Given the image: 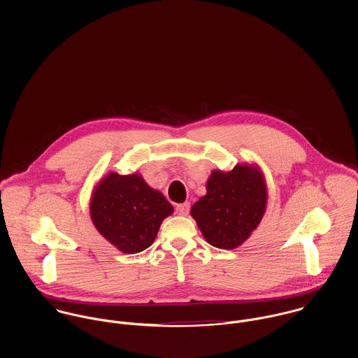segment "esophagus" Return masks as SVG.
<instances>
[{
	"instance_id": "esophagus-1",
	"label": "esophagus",
	"mask_w": 358,
	"mask_h": 358,
	"mask_svg": "<svg viewBox=\"0 0 358 358\" xmlns=\"http://www.w3.org/2000/svg\"><path fill=\"white\" fill-rule=\"evenodd\" d=\"M190 210V203H183V204L176 205V213L178 215H182V216H186Z\"/></svg>"
}]
</instances>
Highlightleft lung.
<instances>
[{
  "label": "left lung",
  "instance_id": "8db88e82",
  "mask_svg": "<svg viewBox=\"0 0 358 358\" xmlns=\"http://www.w3.org/2000/svg\"><path fill=\"white\" fill-rule=\"evenodd\" d=\"M266 199L257 169L237 165L227 173L213 171L206 183V196L192 206V216L212 247L233 250L260 223Z\"/></svg>",
  "mask_w": 358,
  "mask_h": 358
}]
</instances>
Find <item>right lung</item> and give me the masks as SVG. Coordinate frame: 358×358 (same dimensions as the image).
Wrapping results in <instances>:
<instances>
[{
	"mask_svg": "<svg viewBox=\"0 0 358 358\" xmlns=\"http://www.w3.org/2000/svg\"><path fill=\"white\" fill-rule=\"evenodd\" d=\"M173 212L166 199L139 175H107L99 183L91 217L99 233L124 254L149 248L162 220Z\"/></svg>",
	"mask_w": 358,
	"mask_h": 358,
	"instance_id": "obj_1",
	"label": "right lung"
}]
</instances>
